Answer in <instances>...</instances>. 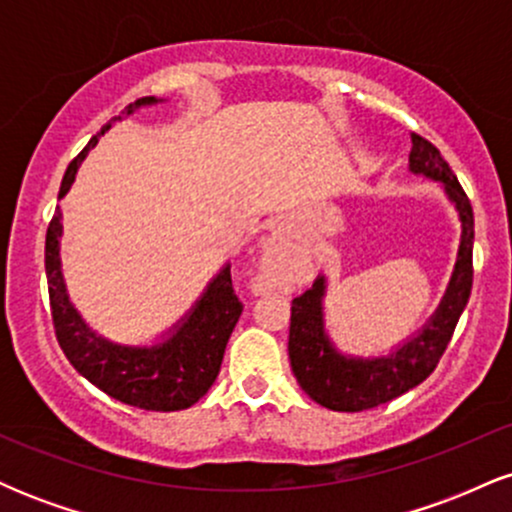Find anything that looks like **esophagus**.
I'll return each mask as SVG.
<instances>
[{"mask_svg":"<svg viewBox=\"0 0 512 512\" xmlns=\"http://www.w3.org/2000/svg\"><path fill=\"white\" fill-rule=\"evenodd\" d=\"M284 257H286V250H284V243H281V238H269L267 245H264L262 269L264 272H274V269H279L281 264H284Z\"/></svg>","mask_w":512,"mask_h":512,"instance_id":"obj_1","label":"esophagus"}]
</instances>
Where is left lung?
<instances>
[{
  "instance_id": "left-lung-1",
  "label": "left lung",
  "mask_w": 512,
  "mask_h": 512,
  "mask_svg": "<svg viewBox=\"0 0 512 512\" xmlns=\"http://www.w3.org/2000/svg\"><path fill=\"white\" fill-rule=\"evenodd\" d=\"M409 170L443 185L462 223L460 250L450 284L440 298L436 313L419 332L404 339L385 356H349L339 351L325 330L327 279L317 276L313 289L293 298L289 358L298 385L310 399L332 411H363L390 402L411 387L424 383L440 356L448 349L464 305L472 293L474 214L445 158L431 142L411 134Z\"/></svg>"
}]
</instances>
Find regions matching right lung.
I'll return each mask as SVG.
<instances>
[{"label": "right lung", "mask_w": 512, "mask_h": 512, "mask_svg": "<svg viewBox=\"0 0 512 512\" xmlns=\"http://www.w3.org/2000/svg\"><path fill=\"white\" fill-rule=\"evenodd\" d=\"M161 101L163 98L156 96L139 98L129 103L122 115H132L144 105ZM117 120L122 117H113L69 163L60 185V199L72 190L76 170L88 151L98 144V137H103ZM60 240L62 211L57 209L48 226V238H45V274H48L57 342L69 363L105 395L146 411H180L207 395L219 375L228 337L243 313V303L233 291L231 264H223L221 272L209 281L195 305L158 342L134 346L101 337L86 325L84 317L69 301L62 276Z\"/></svg>", "instance_id": "obj_1"}]
</instances>
